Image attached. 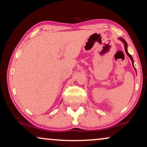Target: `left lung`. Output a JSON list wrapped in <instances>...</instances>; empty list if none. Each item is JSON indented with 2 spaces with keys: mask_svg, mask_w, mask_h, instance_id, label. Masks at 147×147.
I'll use <instances>...</instances> for the list:
<instances>
[{
  "mask_svg": "<svg viewBox=\"0 0 147 147\" xmlns=\"http://www.w3.org/2000/svg\"><path fill=\"white\" fill-rule=\"evenodd\" d=\"M118 39H120V41H121L122 42V43H124V49H125L126 53V54H127V55L128 56V57H130V59H131V61H132V66H133V67L134 68V69H135V71H136L135 67H134V61H133V59H132V57L131 55H130L129 53H128V50H127V47H128V46H127V43H126L125 40H124V39H122V38H121V37L118 38Z\"/></svg>",
  "mask_w": 147,
  "mask_h": 147,
  "instance_id": "8db88e82",
  "label": "left lung"
}]
</instances>
